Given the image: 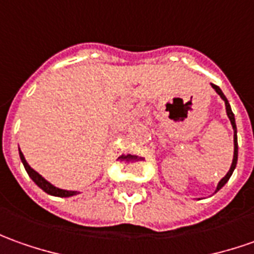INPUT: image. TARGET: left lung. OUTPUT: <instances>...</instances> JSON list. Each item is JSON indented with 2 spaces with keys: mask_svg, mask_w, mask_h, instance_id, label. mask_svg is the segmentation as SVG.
Here are the masks:
<instances>
[{
  "mask_svg": "<svg viewBox=\"0 0 254 254\" xmlns=\"http://www.w3.org/2000/svg\"><path fill=\"white\" fill-rule=\"evenodd\" d=\"M212 85V88H214L215 91L218 92V95L222 98L223 101H225V107H226V115H228V118H229V121H231L232 124V127H233V146H235V149H233V160H232V164H231V169H229V171L226 173V176L223 177L219 183H218V186H216V190H215V192H218L221 188L228 183V180L231 179L232 173H233V170H235V167H236V163H238V132H236V122H235V115H233V112H232L231 110V105H229V102H228V100H226V97L223 95L222 90L218 87V85H215V84H211Z\"/></svg>",
  "mask_w": 254,
  "mask_h": 254,
  "instance_id": "left-lung-1",
  "label": "left lung"
}]
</instances>
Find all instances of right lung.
I'll use <instances>...</instances> for the list:
<instances>
[{"instance_id": "right-lung-1", "label": "right lung", "mask_w": 254, "mask_h": 254, "mask_svg": "<svg viewBox=\"0 0 254 254\" xmlns=\"http://www.w3.org/2000/svg\"><path fill=\"white\" fill-rule=\"evenodd\" d=\"M19 157H21V162H22L26 173L29 174V177H31V179L33 180V183H35L39 188H42L45 192H48L50 195H55V197H73V195H77V194H78V191H67V190H62V188H57L55 187L53 184H50L48 180L43 179L38 171L33 170L31 166L28 164V162L25 160V157H23V154L21 150H19Z\"/></svg>"}]
</instances>
